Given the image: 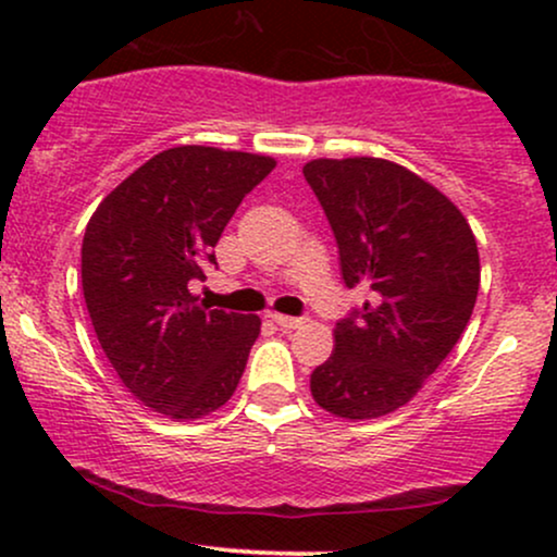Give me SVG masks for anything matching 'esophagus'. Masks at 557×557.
I'll use <instances>...</instances> for the list:
<instances>
[{"mask_svg": "<svg viewBox=\"0 0 557 557\" xmlns=\"http://www.w3.org/2000/svg\"><path fill=\"white\" fill-rule=\"evenodd\" d=\"M270 317H272V322L283 330H296L304 324V319L300 317H285V314H270Z\"/></svg>", "mask_w": 557, "mask_h": 557, "instance_id": "obj_1", "label": "esophagus"}]
</instances>
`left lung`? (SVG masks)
Masks as SVG:
<instances>
[{"label":"left lung","instance_id":"left-lung-1","mask_svg":"<svg viewBox=\"0 0 557 557\" xmlns=\"http://www.w3.org/2000/svg\"><path fill=\"white\" fill-rule=\"evenodd\" d=\"M304 177L335 233L343 283L369 296L337 322L311 395L335 417H385L419 393L469 324L474 233L450 198L387 159H314Z\"/></svg>","mask_w":557,"mask_h":557}]
</instances>
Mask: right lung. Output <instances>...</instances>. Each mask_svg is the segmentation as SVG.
<instances>
[{"label":"right lung","instance_id":"obj_1","mask_svg":"<svg viewBox=\"0 0 557 557\" xmlns=\"http://www.w3.org/2000/svg\"><path fill=\"white\" fill-rule=\"evenodd\" d=\"M272 170V157L175 146L140 164L88 220V317L127 393L151 411L201 419L238 387L261 319L201 309L188 285L216 264L212 248L230 216Z\"/></svg>","mask_w":557,"mask_h":557}]
</instances>
